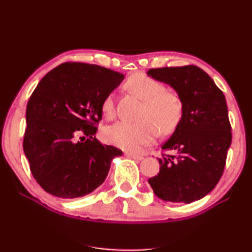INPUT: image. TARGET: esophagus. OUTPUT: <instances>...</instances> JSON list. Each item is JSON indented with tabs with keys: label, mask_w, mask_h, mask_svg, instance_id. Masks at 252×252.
I'll return each instance as SVG.
<instances>
[{
	"label": "esophagus",
	"mask_w": 252,
	"mask_h": 252,
	"mask_svg": "<svg viewBox=\"0 0 252 252\" xmlns=\"http://www.w3.org/2000/svg\"><path fill=\"white\" fill-rule=\"evenodd\" d=\"M125 155L127 157V158H131V159H134V160H142L143 159V156L141 155H136V153H133V152H126Z\"/></svg>",
	"instance_id": "1"
}]
</instances>
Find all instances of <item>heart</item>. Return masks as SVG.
<instances>
[{
  "label": "heart",
  "mask_w": 252,
  "mask_h": 252,
  "mask_svg": "<svg viewBox=\"0 0 252 252\" xmlns=\"http://www.w3.org/2000/svg\"><path fill=\"white\" fill-rule=\"evenodd\" d=\"M126 88L143 101L139 114L140 121H117L102 130V138L112 146L125 150H138L155 141L158 130L169 134L177 129L183 117V101L177 92L165 90L164 84L150 75H131ZM103 116L111 119L116 114V101L112 93L101 102Z\"/></svg>",
  "instance_id": "heart-1"
}]
</instances>
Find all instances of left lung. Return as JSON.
I'll return each instance as SVG.
<instances>
[{"label": "left lung", "instance_id": "1", "mask_svg": "<svg viewBox=\"0 0 252 252\" xmlns=\"http://www.w3.org/2000/svg\"><path fill=\"white\" fill-rule=\"evenodd\" d=\"M181 96L183 117L163 146L160 171L149 179L157 197L190 203L207 195L222 177L231 146V125L223 92L195 65L150 69Z\"/></svg>", "mask_w": 252, "mask_h": 252}]
</instances>
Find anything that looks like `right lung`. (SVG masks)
<instances>
[{"label": "right lung", "mask_w": 252, "mask_h": 252, "mask_svg": "<svg viewBox=\"0 0 252 252\" xmlns=\"http://www.w3.org/2000/svg\"><path fill=\"white\" fill-rule=\"evenodd\" d=\"M113 70L65 62L46 73L27 105L23 150L32 176L57 197H83L101 186L120 149L95 138L101 102L123 80Z\"/></svg>", "instance_id": "add662e5"}]
</instances>
